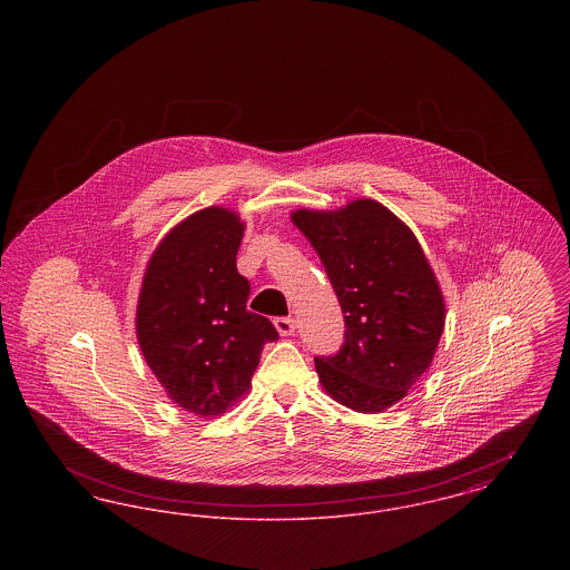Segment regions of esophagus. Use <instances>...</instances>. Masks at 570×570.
I'll return each instance as SVG.
<instances>
[{
    "instance_id": "1",
    "label": "esophagus",
    "mask_w": 570,
    "mask_h": 570,
    "mask_svg": "<svg viewBox=\"0 0 570 570\" xmlns=\"http://www.w3.org/2000/svg\"><path fill=\"white\" fill-rule=\"evenodd\" d=\"M273 325L279 331V335H293L295 333V321L293 318H275Z\"/></svg>"
}]
</instances>
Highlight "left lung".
<instances>
[{
  "label": "left lung",
  "mask_w": 570,
  "mask_h": 570,
  "mask_svg": "<svg viewBox=\"0 0 570 570\" xmlns=\"http://www.w3.org/2000/svg\"><path fill=\"white\" fill-rule=\"evenodd\" d=\"M291 217L318 252L346 314L340 353L314 358L323 389L365 414L395 406L432 365L446 318L414 233L372 198Z\"/></svg>",
  "instance_id": "obj_1"
}]
</instances>
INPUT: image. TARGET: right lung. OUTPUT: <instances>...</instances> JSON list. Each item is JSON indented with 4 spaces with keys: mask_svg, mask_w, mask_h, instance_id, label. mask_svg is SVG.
Here are the masks:
<instances>
[{
    "mask_svg": "<svg viewBox=\"0 0 570 570\" xmlns=\"http://www.w3.org/2000/svg\"><path fill=\"white\" fill-rule=\"evenodd\" d=\"M239 214L207 207L179 222L154 249L136 305L138 346L168 397L196 416H219L249 389L269 318L245 309L237 272Z\"/></svg>",
    "mask_w": 570,
    "mask_h": 570,
    "instance_id": "1",
    "label": "right lung"
}]
</instances>
